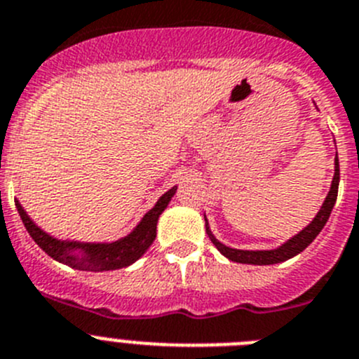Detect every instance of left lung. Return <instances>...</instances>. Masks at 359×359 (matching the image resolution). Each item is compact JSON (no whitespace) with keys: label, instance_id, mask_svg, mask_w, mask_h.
<instances>
[{"label":"left lung","instance_id":"left-lung-1","mask_svg":"<svg viewBox=\"0 0 359 359\" xmlns=\"http://www.w3.org/2000/svg\"><path fill=\"white\" fill-rule=\"evenodd\" d=\"M338 184H340V163H338V157L334 159V177H332L331 189H329L327 196H325V202L322 205V209L318 211V215L315 216L311 224L300 231L299 234L293 236L292 240H288L283 247L276 248V250H236V248H229L225 245L219 243L215 236L211 234L208 227V234L211 238L212 245L218 248L225 257H229L231 261H236V263H243V264H276L283 263V261L290 259V257L297 256L300 252L304 250L316 236L320 234V231L324 229V225L327 224L329 215H331L332 208H334V202H337L338 196ZM205 225H208V219H205Z\"/></svg>","mask_w":359,"mask_h":359}]
</instances>
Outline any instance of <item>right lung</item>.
<instances>
[{"instance_id": "right-lung-1", "label": "right lung", "mask_w": 359, "mask_h": 359, "mask_svg": "<svg viewBox=\"0 0 359 359\" xmlns=\"http://www.w3.org/2000/svg\"><path fill=\"white\" fill-rule=\"evenodd\" d=\"M177 187H172L170 191L164 193L156 203V208L144 215L140 225L127 236L123 240L114 241V243H73V241H59L43 232L37 225L28 218L25 209L21 208L19 200H15V208H18L19 216H21L22 224L30 232L35 243L46 252L48 256L53 257L59 263L67 264V266L75 268V270H86V272H105V270H118L132 264L134 261L140 259L144 252L148 250L157 234V219L161 212L166 209L168 202L175 195Z\"/></svg>"}]
</instances>
